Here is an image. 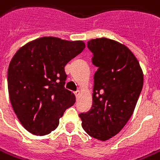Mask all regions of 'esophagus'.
I'll list each match as a JSON object with an SVG mask.
<instances>
[{
    "label": "esophagus",
    "instance_id": "1",
    "mask_svg": "<svg viewBox=\"0 0 160 160\" xmlns=\"http://www.w3.org/2000/svg\"><path fill=\"white\" fill-rule=\"evenodd\" d=\"M80 90H77V91H75L74 92V95L75 96H76V97H79V96H80Z\"/></svg>",
    "mask_w": 160,
    "mask_h": 160
}]
</instances>
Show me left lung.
I'll list each match as a JSON object with an SVG mask.
<instances>
[{
    "instance_id": "1",
    "label": "left lung",
    "mask_w": 160,
    "mask_h": 160,
    "mask_svg": "<svg viewBox=\"0 0 160 160\" xmlns=\"http://www.w3.org/2000/svg\"><path fill=\"white\" fill-rule=\"evenodd\" d=\"M94 75L93 102L81 112L82 128L98 140L106 141L124 128L134 112L143 85L139 62L128 48L107 38L88 42Z\"/></svg>"
}]
</instances>
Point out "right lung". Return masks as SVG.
<instances>
[{
  "mask_svg": "<svg viewBox=\"0 0 160 160\" xmlns=\"http://www.w3.org/2000/svg\"><path fill=\"white\" fill-rule=\"evenodd\" d=\"M84 48L81 41L42 37L15 54L8 65V95L17 117L28 132L49 134L58 128L65 110L74 104V94L64 88V66Z\"/></svg>",
  "mask_w": 160,
  "mask_h": 160,
  "instance_id": "right-lung-1",
  "label": "right lung"
}]
</instances>
